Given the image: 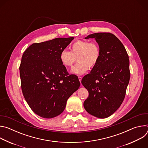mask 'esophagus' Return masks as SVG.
I'll return each instance as SVG.
<instances>
[{
    "mask_svg": "<svg viewBox=\"0 0 148 148\" xmlns=\"http://www.w3.org/2000/svg\"><path fill=\"white\" fill-rule=\"evenodd\" d=\"M78 79H79V82H80V83H81V80H82V77H80V76H78Z\"/></svg>",
    "mask_w": 148,
    "mask_h": 148,
    "instance_id": "34e87169",
    "label": "esophagus"
}]
</instances>
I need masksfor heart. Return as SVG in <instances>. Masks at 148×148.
Returning <instances> with one entry per match:
<instances>
[{
    "instance_id": "obj_1",
    "label": "heart",
    "mask_w": 148,
    "mask_h": 148,
    "mask_svg": "<svg viewBox=\"0 0 148 148\" xmlns=\"http://www.w3.org/2000/svg\"><path fill=\"white\" fill-rule=\"evenodd\" d=\"M70 51L63 50L60 54L61 64L66 68L71 67L78 61L71 70V73L77 75L85 74L88 69L95 67L100 58L101 51L95 43L86 40H77L70 46Z\"/></svg>"
}]
</instances>
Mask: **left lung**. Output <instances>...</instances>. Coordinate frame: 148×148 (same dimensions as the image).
Instances as JSON below:
<instances>
[{
    "instance_id": "8db88e82",
    "label": "left lung",
    "mask_w": 148,
    "mask_h": 148,
    "mask_svg": "<svg viewBox=\"0 0 148 148\" xmlns=\"http://www.w3.org/2000/svg\"><path fill=\"white\" fill-rule=\"evenodd\" d=\"M94 38L101 56L91 74L81 81L89 92L84 107L90 114L105 118L121 106L130 79L129 57L121 41L110 33H96L86 39Z\"/></svg>"
}]
</instances>
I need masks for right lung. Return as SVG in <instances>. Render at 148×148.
<instances>
[{
  "instance_id": "add662e5",
  "label": "right lung",
  "mask_w": 148,
  "mask_h": 148,
  "mask_svg": "<svg viewBox=\"0 0 148 148\" xmlns=\"http://www.w3.org/2000/svg\"><path fill=\"white\" fill-rule=\"evenodd\" d=\"M74 38L33 43L22 56L19 68L22 92L32 110L42 118L61 114L69 98L80 86L77 76L68 75L60 60L61 51Z\"/></svg>"
}]
</instances>
